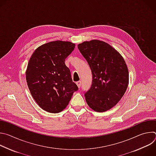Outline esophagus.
<instances>
[{
	"label": "esophagus",
	"instance_id": "esophagus-1",
	"mask_svg": "<svg viewBox=\"0 0 156 156\" xmlns=\"http://www.w3.org/2000/svg\"><path fill=\"white\" fill-rule=\"evenodd\" d=\"M76 84H77V86H78V87L80 88V87H81V81L80 80V81H77L76 82Z\"/></svg>",
	"mask_w": 156,
	"mask_h": 156
}]
</instances>
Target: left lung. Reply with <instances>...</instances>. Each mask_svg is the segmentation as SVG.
I'll return each mask as SVG.
<instances>
[{"mask_svg": "<svg viewBox=\"0 0 156 156\" xmlns=\"http://www.w3.org/2000/svg\"><path fill=\"white\" fill-rule=\"evenodd\" d=\"M78 48L92 72V84L84 93L86 101L96 112L115 106L124 95L128 84V70L122 55L107 43L86 41Z\"/></svg>", "mask_w": 156, "mask_h": 156, "instance_id": "left-lung-1", "label": "left lung"}]
</instances>
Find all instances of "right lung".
<instances>
[{"instance_id":"1","label":"right lung","mask_w":156,"mask_h":156,"mask_svg":"<svg viewBox=\"0 0 156 156\" xmlns=\"http://www.w3.org/2000/svg\"><path fill=\"white\" fill-rule=\"evenodd\" d=\"M75 47L70 42H50L39 47L29 60L26 72L29 90L39 106L48 112H61L78 90L65 63Z\"/></svg>"}]
</instances>
